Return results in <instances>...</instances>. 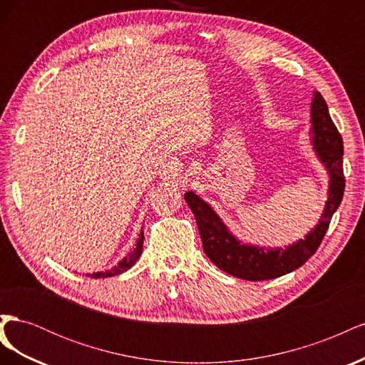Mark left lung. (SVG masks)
Wrapping results in <instances>:
<instances>
[{
  "label": "left lung",
  "mask_w": 365,
  "mask_h": 365,
  "mask_svg": "<svg viewBox=\"0 0 365 365\" xmlns=\"http://www.w3.org/2000/svg\"><path fill=\"white\" fill-rule=\"evenodd\" d=\"M311 121H312V143L314 150L319 161L324 164L329 172V196L324 212L318 224L304 239L283 248H264L245 245L230 233L215 210L204 202L193 192L184 195L185 202L196 217L197 230H200L202 248L207 257L212 260L219 269H222L233 277L250 282H260L277 279L280 275L292 272L300 268L303 263L311 259L324 239L336 208L344 195V170H342V137L335 123L330 118L327 103L323 96L315 91L311 103Z\"/></svg>",
  "instance_id": "1"
}]
</instances>
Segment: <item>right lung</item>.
Wrapping results in <instances>:
<instances>
[{
  "label": "right lung",
  "mask_w": 365,
  "mask_h": 365,
  "mask_svg": "<svg viewBox=\"0 0 365 365\" xmlns=\"http://www.w3.org/2000/svg\"><path fill=\"white\" fill-rule=\"evenodd\" d=\"M143 239H145V236H143V231L140 233V237H138V240H137V244H135V248L132 250L126 257H123L121 259L118 263H117V267H114L111 271H105V272H94V274H90V277H93V279H105V277H113V275H118V274H121V272H125V271H128L129 268H132L135 264V262L140 259V256H141V251H143Z\"/></svg>",
  "instance_id": "obj_1"
}]
</instances>
